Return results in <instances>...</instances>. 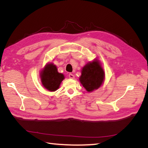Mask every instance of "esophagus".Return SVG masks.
Returning <instances> with one entry per match:
<instances>
[{
	"mask_svg": "<svg viewBox=\"0 0 148 148\" xmlns=\"http://www.w3.org/2000/svg\"><path fill=\"white\" fill-rule=\"evenodd\" d=\"M69 78H71V79H73V78H75L74 75H73L72 73H70V74L69 75Z\"/></svg>",
	"mask_w": 148,
	"mask_h": 148,
	"instance_id": "esophagus-1",
	"label": "esophagus"
}]
</instances>
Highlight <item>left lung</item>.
Listing matches in <instances>:
<instances>
[{"instance_id": "1", "label": "left lung", "mask_w": 148, "mask_h": 148, "mask_svg": "<svg viewBox=\"0 0 148 148\" xmlns=\"http://www.w3.org/2000/svg\"><path fill=\"white\" fill-rule=\"evenodd\" d=\"M105 79V72L101 62L98 59L89 62L82 70L79 82L88 92L99 88Z\"/></svg>"}]
</instances>
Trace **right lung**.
I'll return each mask as SVG.
<instances>
[{"label": "right lung", "instance_id": "obj_1", "mask_svg": "<svg viewBox=\"0 0 148 148\" xmlns=\"http://www.w3.org/2000/svg\"><path fill=\"white\" fill-rule=\"evenodd\" d=\"M40 77L42 86L49 91H56L65 79L64 74L59 73L56 65L52 62L47 64L41 70Z\"/></svg>", "mask_w": 148, "mask_h": 148}]
</instances>
